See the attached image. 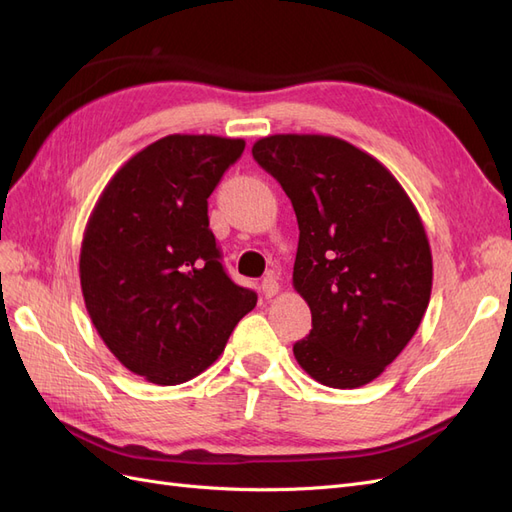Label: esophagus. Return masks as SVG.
Segmentation results:
<instances>
[{"label":"esophagus","instance_id":"34e87169","mask_svg":"<svg viewBox=\"0 0 512 512\" xmlns=\"http://www.w3.org/2000/svg\"><path fill=\"white\" fill-rule=\"evenodd\" d=\"M281 291V285H279V281H276V276H272V274H268L264 281H261V294H264L266 298H272V296H276Z\"/></svg>","mask_w":512,"mask_h":512}]
</instances>
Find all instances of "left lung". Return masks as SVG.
Listing matches in <instances>:
<instances>
[{
	"label": "left lung",
	"mask_w": 512,
	"mask_h": 512,
	"mask_svg": "<svg viewBox=\"0 0 512 512\" xmlns=\"http://www.w3.org/2000/svg\"><path fill=\"white\" fill-rule=\"evenodd\" d=\"M253 158L298 218L294 289L313 317L294 345L298 364L330 388L373 382L412 341L431 298L416 206L377 158L339 137L270 135Z\"/></svg>",
	"instance_id": "left-lung-1"
}]
</instances>
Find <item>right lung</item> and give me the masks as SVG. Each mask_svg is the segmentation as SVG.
<instances>
[{
	"instance_id": "obj_1",
	"label": "right lung",
	"mask_w": 512,
	"mask_h": 512,
	"mask_svg": "<svg viewBox=\"0 0 512 512\" xmlns=\"http://www.w3.org/2000/svg\"><path fill=\"white\" fill-rule=\"evenodd\" d=\"M244 139L169 135L113 175L87 221L79 276L109 352L158 386L188 382L223 354L257 294L233 283L208 197Z\"/></svg>"
}]
</instances>
